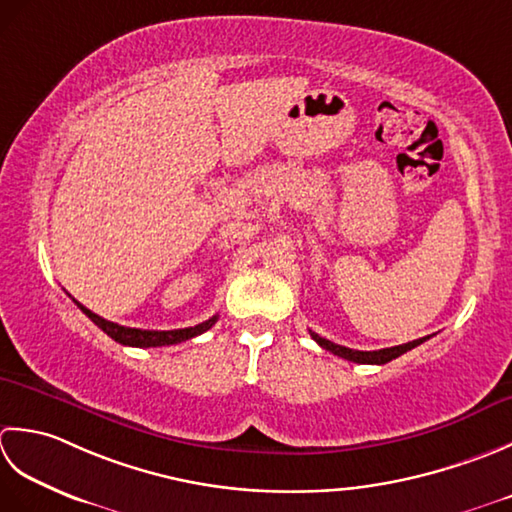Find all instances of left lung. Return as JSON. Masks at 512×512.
<instances>
[{"label":"left lung","mask_w":512,"mask_h":512,"mask_svg":"<svg viewBox=\"0 0 512 512\" xmlns=\"http://www.w3.org/2000/svg\"><path fill=\"white\" fill-rule=\"evenodd\" d=\"M309 333H311V338H314L322 349L331 351L333 356H340L344 360L358 362V364H387V362H391L395 358H400L402 353L415 349L417 344H422L424 340H429V336H426V338H420V340L398 344V347H389V349H380V351H356V349L342 347V344H336V342H331L327 338H322V336H318V333H314V331H309Z\"/></svg>","instance_id":"obj_1"}]
</instances>
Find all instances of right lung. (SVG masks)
<instances>
[{
    "label": "right lung",
    "instance_id": "add662e5",
    "mask_svg": "<svg viewBox=\"0 0 512 512\" xmlns=\"http://www.w3.org/2000/svg\"><path fill=\"white\" fill-rule=\"evenodd\" d=\"M75 300V298H72ZM75 305L86 314L95 325L103 331L108 333V336L119 342V344H125V347H168V344H179V342H185V340H192L196 336H201V333H205L207 329L214 327V322L218 320V316H212L210 320L201 322V325L196 327H185V329H172V331H150V329H132V327H123V325H117V322H110L106 318H101L97 314H92L90 309H86L81 305V302L75 300Z\"/></svg>",
    "mask_w": 512,
    "mask_h": 512
}]
</instances>
